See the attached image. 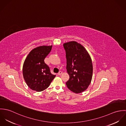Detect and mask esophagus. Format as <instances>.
Instances as JSON below:
<instances>
[{
	"label": "esophagus",
	"instance_id": "1",
	"mask_svg": "<svg viewBox=\"0 0 126 126\" xmlns=\"http://www.w3.org/2000/svg\"><path fill=\"white\" fill-rule=\"evenodd\" d=\"M62 73H63V72H62V71H60V72L58 73V75H62Z\"/></svg>",
	"mask_w": 126,
	"mask_h": 126
}]
</instances>
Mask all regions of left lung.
<instances>
[{
  "instance_id": "obj_1",
  "label": "left lung",
  "mask_w": 126,
  "mask_h": 126,
  "mask_svg": "<svg viewBox=\"0 0 126 126\" xmlns=\"http://www.w3.org/2000/svg\"><path fill=\"white\" fill-rule=\"evenodd\" d=\"M63 45L66 52L67 72L70 77L66 84L73 92L82 93L87 89L92 80L91 58L85 48L77 42L71 41Z\"/></svg>"
}]
</instances>
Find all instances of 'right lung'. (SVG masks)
I'll list each match as a JSON object with an SVG mask.
<instances>
[{"label":"right lung","mask_w":126,"mask_h":126,"mask_svg":"<svg viewBox=\"0 0 126 126\" xmlns=\"http://www.w3.org/2000/svg\"><path fill=\"white\" fill-rule=\"evenodd\" d=\"M52 46H43L33 49L26 58L23 66L24 79L28 86L37 92L48 87L56 75L51 73L44 60L51 50Z\"/></svg>","instance_id":"obj_1"}]
</instances>
